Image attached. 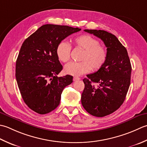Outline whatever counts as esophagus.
I'll list each match as a JSON object with an SVG mask.
<instances>
[{
    "label": "esophagus",
    "instance_id": "obj_1",
    "mask_svg": "<svg viewBox=\"0 0 147 147\" xmlns=\"http://www.w3.org/2000/svg\"><path fill=\"white\" fill-rule=\"evenodd\" d=\"M73 79H74V81H76V80H80V78L78 77H74Z\"/></svg>",
    "mask_w": 147,
    "mask_h": 147
}]
</instances>
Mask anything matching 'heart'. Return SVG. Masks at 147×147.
I'll return each mask as SVG.
<instances>
[{"label":"heart","instance_id":"b5f03b06","mask_svg":"<svg viewBox=\"0 0 147 147\" xmlns=\"http://www.w3.org/2000/svg\"><path fill=\"white\" fill-rule=\"evenodd\" d=\"M76 48L82 50L80 62H70L65 65V72L73 76H80L91 70L97 71L103 67L107 59V51L100 44L96 38L88 34L76 37L72 41ZM71 46L65 41H61L57 46V58L62 63H67L70 58Z\"/></svg>","mask_w":147,"mask_h":147}]
</instances>
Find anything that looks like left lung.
<instances>
[{"mask_svg":"<svg viewBox=\"0 0 147 147\" xmlns=\"http://www.w3.org/2000/svg\"><path fill=\"white\" fill-rule=\"evenodd\" d=\"M101 38L107 47L105 63L83 80L81 96L84 109L91 115L102 117L116 111L125 100L131 82V65L127 49L114 35L101 30H84ZM98 84L95 86L94 84Z\"/></svg>","mask_w":147,"mask_h":147,"instance_id":"8db88e82","label":"left lung"}]
</instances>
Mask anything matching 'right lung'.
<instances>
[{
	"label": "right lung",
	"mask_w": 147,
	"mask_h": 147,
	"mask_svg": "<svg viewBox=\"0 0 147 147\" xmlns=\"http://www.w3.org/2000/svg\"><path fill=\"white\" fill-rule=\"evenodd\" d=\"M80 28L47 24L23 42L16 63V79L26 105L39 114L55 110L63 89L73 82L70 75L58 77L63 69L57 58L58 44Z\"/></svg>",
	"instance_id": "right-lung-1"
}]
</instances>
